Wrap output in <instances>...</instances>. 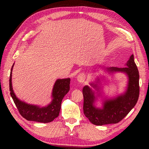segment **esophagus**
Segmentation results:
<instances>
[{
  "label": "esophagus",
  "instance_id": "obj_1",
  "mask_svg": "<svg viewBox=\"0 0 149 149\" xmlns=\"http://www.w3.org/2000/svg\"><path fill=\"white\" fill-rule=\"evenodd\" d=\"M86 75H85L84 73H81V74H79L77 77V80L80 83H84L85 81H86Z\"/></svg>",
  "mask_w": 149,
  "mask_h": 149
}]
</instances>
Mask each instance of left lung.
Here are the masks:
<instances>
[{
	"label": "left lung",
	"mask_w": 149,
	"mask_h": 149,
	"mask_svg": "<svg viewBox=\"0 0 149 149\" xmlns=\"http://www.w3.org/2000/svg\"><path fill=\"white\" fill-rule=\"evenodd\" d=\"M105 71L109 74L123 73L127 77V84L124 92L111 98L106 97L102 100V106H97L98 97H102V86L100 79L97 77L95 81L84 86V114L91 123L96 125L116 123L124 118L136 104L140 93L139 72L132 54L125 65V67L106 68ZM96 90L94 91L92 88Z\"/></svg>",
	"instance_id": "1"
}]
</instances>
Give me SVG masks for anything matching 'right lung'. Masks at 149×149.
<instances>
[{
    "mask_svg": "<svg viewBox=\"0 0 149 149\" xmlns=\"http://www.w3.org/2000/svg\"><path fill=\"white\" fill-rule=\"evenodd\" d=\"M14 64L11 67L9 77V91L19 113L29 121L42 123H49L53 121L59 116L62 100L70 90V79H58L56 81L52 92V99L48 105L40 106L30 104L19 99L13 90L11 79Z\"/></svg>",
    "mask_w": 149,
    "mask_h": 149,
    "instance_id": "right-lung-1",
    "label": "right lung"
}]
</instances>
